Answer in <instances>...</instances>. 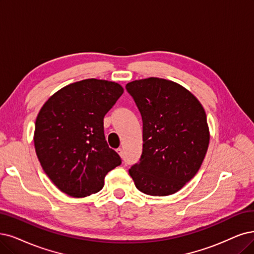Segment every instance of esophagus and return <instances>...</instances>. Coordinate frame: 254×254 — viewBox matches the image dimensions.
<instances>
[{
	"label": "esophagus",
	"instance_id": "esophagus-1",
	"mask_svg": "<svg viewBox=\"0 0 254 254\" xmlns=\"http://www.w3.org/2000/svg\"><path fill=\"white\" fill-rule=\"evenodd\" d=\"M116 152H117V153H118V154H119V155H120L121 157H122V156H124V149H122L121 147L117 148V149H116Z\"/></svg>",
	"mask_w": 254,
	"mask_h": 254
}]
</instances>
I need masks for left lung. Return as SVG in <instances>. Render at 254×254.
<instances>
[{"mask_svg":"<svg viewBox=\"0 0 254 254\" xmlns=\"http://www.w3.org/2000/svg\"><path fill=\"white\" fill-rule=\"evenodd\" d=\"M126 89L143 124L142 154L128 173L143 193L173 194L198 173L207 152L205 111L189 90L171 80L149 77Z\"/></svg>","mask_w":254,"mask_h":254,"instance_id":"obj_1","label":"left lung"}]
</instances>
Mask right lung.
<instances>
[{
  "label": "right lung",
  "instance_id": "1",
  "mask_svg": "<svg viewBox=\"0 0 254 254\" xmlns=\"http://www.w3.org/2000/svg\"><path fill=\"white\" fill-rule=\"evenodd\" d=\"M124 93L114 81L84 79L45 102L35 121L34 146L44 172L74 198L98 192L106 175L121 164L109 147L103 117Z\"/></svg>",
  "mask_w": 254,
  "mask_h": 254
}]
</instances>
